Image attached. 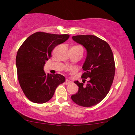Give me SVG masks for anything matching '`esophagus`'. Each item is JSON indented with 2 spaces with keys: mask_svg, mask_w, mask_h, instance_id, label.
<instances>
[{
  "mask_svg": "<svg viewBox=\"0 0 135 135\" xmlns=\"http://www.w3.org/2000/svg\"><path fill=\"white\" fill-rule=\"evenodd\" d=\"M72 82H71V80H70L69 79H66L65 80V84H70Z\"/></svg>",
  "mask_w": 135,
  "mask_h": 135,
  "instance_id": "obj_1",
  "label": "esophagus"
}]
</instances>
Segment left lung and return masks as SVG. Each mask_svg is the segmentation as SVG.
<instances>
[{"mask_svg": "<svg viewBox=\"0 0 135 135\" xmlns=\"http://www.w3.org/2000/svg\"><path fill=\"white\" fill-rule=\"evenodd\" d=\"M72 39L86 50L83 66L85 72L82 78L88 79L87 84L74 81L79 90L71 96L73 102L84 107L100 103L109 92L115 75V63L110 47L106 42L95 35H76Z\"/></svg>", "mask_w": 135, "mask_h": 135, "instance_id": "1", "label": "left lung"}]
</instances>
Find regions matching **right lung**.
Returning a JSON list of instances; mask_svg holds the SVG:
<instances>
[{"label": "right lung", "mask_w": 135, "mask_h": 135, "mask_svg": "<svg viewBox=\"0 0 135 135\" xmlns=\"http://www.w3.org/2000/svg\"><path fill=\"white\" fill-rule=\"evenodd\" d=\"M69 38L67 34L38 32L29 36L17 52L16 63L18 80L26 97L35 103H44L53 97L55 91L65 78L60 74H46V61L52 49Z\"/></svg>", "instance_id": "add662e5"}]
</instances>
